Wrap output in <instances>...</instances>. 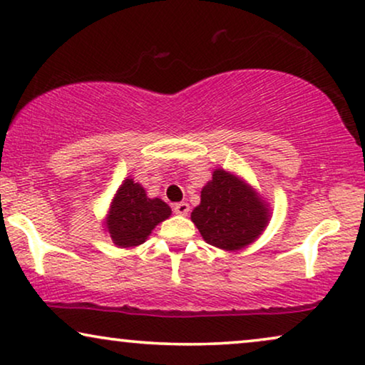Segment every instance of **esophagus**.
Returning a JSON list of instances; mask_svg holds the SVG:
<instances>
[{"label": "esophagus", "instance_id": "esophagus-1", "mask_svg": "<svg viewBox=\"0 0 365 365\" xmlns=\"http://www.w3.org/2000/svg\"><path fill=\"white\" fill-rule=\"evenodd\" d=\"M174 214H179V216H187L189 212V204L187 202H178L173 206Z\"/></svg>", "mask_w": 365, "mask_h": 365}]
</instances>
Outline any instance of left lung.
Listing matches in <instances>:
<instances>
[{
  "label": "left lung",
  "mask_w": 365,
  "mask_h": 365,
  "mask_svg": "<svg viewBox=\"0 0 365 365\" xmlns=\"http://www.w3.org/2000/svg\"><path fill=\"white\" fill-rule=\"evenodd\" d=\"M204 241L234 251L251 244L269 221L267 207L251 186L217 169L201 191V204L191 214Z\"/></svg>",
  "instance_id": "obj_1"
}]
</instances>
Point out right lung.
<instances>
[{
    "label": "right lung",
    "mask_w": 365,
    "mask_h": 365,
    "mask_svg": "<svg viewBox=\"0 0 365 365\" xmlns=\"http://www.w3.org/2000/svg\"><path fill=\"white\" fill-rule=\"evenodd\" d=\"M171 216V207L161 199H149L144 189L126 179L113 199L108 231L121 247L139 246L159 222Z\"/></svg>",
    "instance_id": "add662e5"
}]
</instances>
